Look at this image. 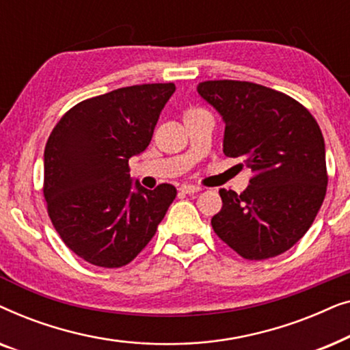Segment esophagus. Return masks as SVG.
<instances>
[{"mask_svg":"<svg viewBox=\"0 0 350 350\" xmlns=\"http://www.w3.org/2000/svg\"><path fill=\"white\" fill-rule=\"evenodd\" d=\"M180 191H181V193H185V194H194V193H199V191H202V188H200V186H198V185L185 183V185H181Z\"/></svg>","mask_w":350,"mask_h":350,"instance_id":"34e87169","label":"esophagus"}]
</instances>
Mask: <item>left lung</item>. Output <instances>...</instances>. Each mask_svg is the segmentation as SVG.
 Here are the masks:
<instances>
[{
	"label": "left lung",
	"instance_id": "1",
	"mask_svg": "<svg viewBox=\"0 0 350 350\" xmlns=\"http://www.w3.org/2000/svg\"><path fill=\"white\" fill-rule=\"evenodd\" d=\"M200 97L223 116V152L253 176L242 194L219 189L212 228L245 260L290 250L314 223L327 194L322 131L299 102L247 81H204Z\"/></svg>",
	"mask_w": 350,
	"mask_h": 350
}]
</instances>
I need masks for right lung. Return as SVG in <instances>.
I'll return each mask as SVG.
<instances>
[{"label": "right lung", "mask_w": 350, "mask_h": 350, "mask_svg": "<svg viewBox=\"0 0 350 350\" xmlns=\"http://www.w3.org/2000/svg\"><path fill=\"white\" fill-rule=\"evenodd\" d=\"M174 83L140 84L83 100L52 129L42 193L55 231L71 252L100 267H121L148 245L174 202L162 183L132 185L129 159L150 145Z\"/></svg>", "instance_id": "1"}]
</instances>
